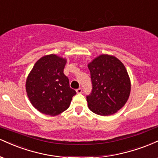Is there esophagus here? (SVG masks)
Returning a JSON list of instances; mask_svg holds the SVG:
<instances>
[{
    "label": "esophagus",
    "mask_w": 158,
    "mask_h": 158,
    "mask_svg": "<svg viewBox=\"0 0 158 158\" xmlns=\"http://www.w3.org/2000/svg\"><path fill=\"white\" fill-rule=\"evenodd\" d=\"M76 92H77V94H81V93H82L83 90H82V89H81V88H78L77 89H76Z\"/></svg>",
    "instance_id": "obj_1"
}]
</instances>
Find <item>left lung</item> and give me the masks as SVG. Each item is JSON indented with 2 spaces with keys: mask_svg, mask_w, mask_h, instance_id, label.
Wrapping results in <instances>:
<instances>
[{
  "mask_svg": "<svg viewBox=\"0 0 158 158\" xmlns=\"http://www.w3.org/2000/svg\"><path fill=\"white\" fill-rule=\"evenodd\" d=\"M92 89L86 95L92 112L102 116L114 114L127 103L131 83L124 65L115 57L102 55L88 65Z\"/></svg>",
  "mask_w": 158,
  "mask_h": 158,
  "instance_id": "obj_1",
  "label": "left lung"
}]
</instances>
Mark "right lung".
<instances>
[{
	"instance_id": "1",
	"label": "right lung",
	"mask_w": 158,
	"mask_h": 158,
	"mask_svg": "<svg viewBox=\"0 0 158 158\" xmlns=\"http://www.w3.org/2000/svg\"><path fill=\"white\" fill-rule=\"evenodd\" d=\"M66 63V59L55 55H46L37 61L28 76L27 95L43 114L55 116L64 112L76 94L64 73Z\"/></svg>"
}]
</instances>
